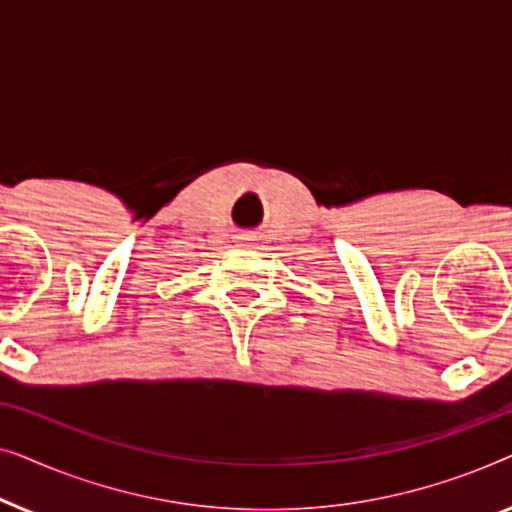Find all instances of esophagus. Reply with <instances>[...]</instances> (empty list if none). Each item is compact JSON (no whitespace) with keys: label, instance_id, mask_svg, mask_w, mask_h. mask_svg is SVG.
Here are the masks:
<instances>
[{"label":"esophagus","instance_id":"34e87169","mask_svg":"<svg viewBox=\"0 0 512 512\" xmlns=\"http://www.w3.org/2000/svg\"><path fill=\"white\" fill-rule=\"evenodd\" d=\"M237 242H240L242 247H249V244H254V237H251V235H240V237H237Z\"/></svg>","mask_w":512,"mask_h":512}]
</instances>
